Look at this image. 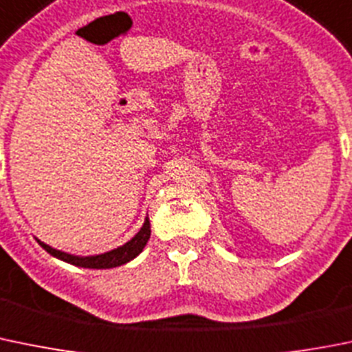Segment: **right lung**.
Instances as JSON below:
<instances>
[{
  "label": "right lung",
  "instance_id": "add662e5",
  "mask_svg": "<svg viewBox=\"0 0 352 352\" xmlns=\"http://www.w3.org/2000/svg\"><path fill=\"white\" fill-rule=\"evenodd\" d=\"M149 235H151V227H149V218H146L144 225L141 227V230L134 235L129 242H125L124 245L120 248L113 249V251H108L104 254H98V256H74L68 254V252H61L58 249H53L51 245L44 244V242L37 241L41 244V248L46 249L51 256L54 258L61 259V261H67L70 265H75V267H82V268H96V270H104V268H115L120 267V265H125L131 259H134L139 252L144 249L146 242L149 241Z\"/></svg>",
  "mask_w": 352,
  "mask_h": 352
}]
</instances>
